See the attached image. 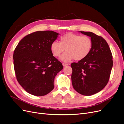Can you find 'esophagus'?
<instances>
[{
    "label": "esophagus",
    "instance_id": "esophagus-1",
    "mask_svg": "<svg viewBox=\"0 0 124 124\" xmlns=\"http://www.w3.org/2000/svg\"><path fill=\"white\" fill-rule=\"evenodd\" d=\"M62 64H63V66H67V65H69V64H67V63H63Z\"/></svg>",
    "mask_w": 124,
    "mask_h": 124
}]
</instances>
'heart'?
I'll return each instance as SVG.
<instances>
[{
  "instance_id": "obj_1",
  "label": "heart",
  "mask_w": 124,
  "mask_h": 124,
  "mask_svg": "<svg viewBox=\"0 0 124 124\" xmlns=\"http://www.w3.org/2000/svg\"><path fill=\"white\" fill-rule=\"evenodd\" d=\"M93 41L87 35H80L73 33L63 35L60 42H54L50 45V50L54 57H59L65 50L61 58L63 61L69 62L74 59L81 61L87 57L93 47Z\"/></svg>"
}]
</instances>
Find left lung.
I'll use <instances>...</instances> for the list:
<instances>
[{
	"label": "left lung",
	"mask_w": 124,
	"mask_h": 124,
	"mask_svg": "<svg viewBox=\"0 0 124 124\" xmlns=\"http://www.w3.org/2000/svg\"><path fill=\"white\" fill-rule=\"evenodd\" d=\"M89 36L93 47L87 57L71 64V82L78 93L90 96L102 90L109 80L113 66L112 54L105 39L91 32L80 31Z\"/></svg>",
	"instance_id": "left-lung-1"
}]
</instances>
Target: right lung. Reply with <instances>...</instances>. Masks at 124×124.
Returning a JSON list of instances; mask_svg holds the SVG:
<instances>
[{
  "label": "right lung",
  "instance_id": "1",
  "mask_svg": "<svg viewBox=\"0 0 124 124\" xmlns=\"http://www.w3.org/2000/svg\"><path fill=\"white\" fill-rule=\"evenodd\" d=\"M59 34L53 31H37L22 39L13 53V63L18 83L28 93L44 96L54 88L55 76L63 69L53 56L51 44Z\"/></svg>",
  "mask_w": 124,
  "mask_h": 124
}]
</instances>
